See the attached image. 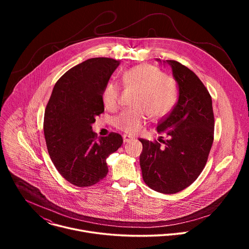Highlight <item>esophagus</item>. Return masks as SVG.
I'll use <instances>...</instances> for the list:
<instances>
[{
  "mask_svg": "<svg viewBox=\"0 0 249 249\" xmlns=\"http://www.w3.org/2000/svg\"><path fill=\"white\" fill-rule=\"evenodd\" d=\"M134 139V137H132V136H130V135H123V142L124 143H127V142H129L130 140H133Z\"/></svg>",
  "mask_w": 249,
  "mask_h": 249,
  "instance_id": "34e87169",
  "label": "esophagus"
}]
</instances>
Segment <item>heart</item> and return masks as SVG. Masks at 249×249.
<instances>
[{
	"label": "heart",
	"mask_w": 249,
	"mask_h": 249,
	"mask_svg": "<svg viewBox=\"0 0 249 249\" xmlns=\"http://www.w3.org/2000/svg\"><path fill=\"white\" fill-rule=\"evenodd\" d=\"M124 87L135 89L133 108L124 110L114 120L115 126L128 134L139 133L147 123L149 116L160 119L168 115L177 100V88L171 77L152 65H140L122 73ZM101 98L107 109L117 108L119 88L113 82L106 84Z\"/></svg>",
	"instance_id": "1"
}]
</instances>
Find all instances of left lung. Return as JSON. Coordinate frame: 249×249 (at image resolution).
Listing matches in <instances>:
<instances>
[{"label":"left lung","instance_id":"left-lung-1","mask_svg":"<svg viewBox=\"0 0 249 249\" xmlns=\"http://www.w3.org/2000/svg\"><path fill=\"white\" fill-rule=\"evenodd\" d=\"M156 60L171 69L178 100L157 127L167 137L164 147L161 136L155 143L140 139V165L150 188L173 194L192 184L205 167L214 140V113L211 95L195 73L177 61Z\"/></svg>","mask_w":249,"mask_h":249}]
</instances>
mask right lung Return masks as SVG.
I'll return each mask as SVG.
<instances>
[{"instance_id":"obj_1","label":"right lung","mask_w":249,"mask_h":249,"mask_svg":"<svg viewBox=\"0 0 249 249\" xmlns=\"http://www.w3.org/2000/svg\"><path fill=\"white\" fill-rule=\"evenodd\" d=\"M119 66L111 58H91L70 69L55 84L44 114L49 156L66 180L91 186L108 172L106 159L123 140L119 134L97 137L95 117L104 111L101 92Z\"/></svg>"}]
</instances>
